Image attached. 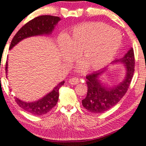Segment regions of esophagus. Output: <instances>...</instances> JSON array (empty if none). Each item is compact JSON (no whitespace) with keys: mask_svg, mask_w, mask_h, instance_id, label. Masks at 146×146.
I'll use <instances>...</instances> for the list:
<instances>
[{"mask_svg":"<svg viewBox=\"0 0 146 146\" xmlns=\"http://www.w3.org/2000/svg\"><path fill=\"white\" fill-rule=\"evenodd\" d=\"M80 82L79 78H76V77H73V78H70L69 79V83L71 84V85H77Z\"/></svg>","mask_w":146,"mask_h":146,"instance_id":"34e87169","label":"esophagus"}]
</instances>
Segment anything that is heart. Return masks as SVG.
I'll list each match as a JSON object with an SVG mask.
<instances>
[{"label": "heart", "instance_id": "1", "mask_svg": "<svg viewBox=\"0 0 146 146\" xmlns=\"http://www.w3.org/2000/svg\"><path fill=\"white\" fill-rule=\"evenodd\" d=\"M122 43V36L115 29L102 22L86 23L64 36L59 47L66 60L79 56L89 69H99L115 56Z\"/></svg>", "mask_w": 146, "mask_h": 146}]
</instances>
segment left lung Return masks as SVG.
<instances>
[{
    "label": "left lung",
    "instance_id": "obj_1",
    "mask_svg": "<svg viewBox=\"0 0 146 146\" xmlns=\"http://www.w3.org/2000/svg\"><path fill=\"white\" fill-rule=\"evenodd\" d=\"M125 64L126 76L120 83L113 87H108L101 83L99 76L106 70L101 69L86 76L87 85V96L82 101L85 109L92 113H102L107 111L117 104L128 90L134 73L135 59L133 48H131L125 56L113 62Z\"/></svg>",
    "mask_w": 146,
    "mask_h": 146
}]
</instances>
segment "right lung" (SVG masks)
<instances>
[{"label":"right lung","instance_id":"obj_1","mask_svg":"<svg viewBox=\"0 0 146 146\" xmlns=\"http://www.w3.org/2000/svg\"><path fill=\"white\" fill-rule=\"evenodd\" d=\"M60 20L61 19L59 17L51 15H42L31 19L23 26L15 34L11 41L10 50L19 43L21 40L29 37L51 34L54 27ZM5 71L6 74H7V61H6L5 64ZM64 82V81H62L58 84L51 92L48 93L38 101L33 102H25L16 97L15 101L22 109L31 113L32 115H45L50 112L56 105L59 99V90Z\"/></svg>","mask_w":146,"mask_h":146}]
</instances>
